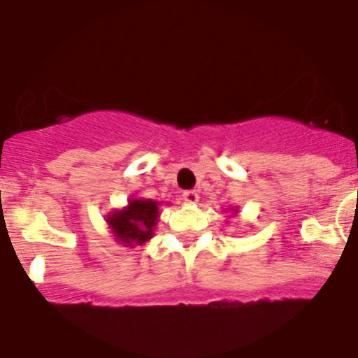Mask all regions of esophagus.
I'll list each match as a JSON object with an SVG mask.
<instances>
[{
	"mask_svg": "<svg viewBox=\"0 0 358 358\" xmlns=\"http://www.w3.org/2000/svg\"><path fill=\"white\" fill-rule=\"evenodd\" d=\"M182 199H185L188 204H195V202L199 201V194L195 189H186L185 194H182Z\"/></svg>",
	"mask_w": 358,
	"mask_h": 358,
	"instance_id": "34e87169",
	"label": "esophagus"
}]
</instances>
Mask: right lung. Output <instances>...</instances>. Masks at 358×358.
I'll return each instance as SVG.
<instances>
[{"mask_svg": "<svg viewBox=\"0 0 358 358\" xmlns=\"http://www.w3.org/2000/svg\"><path fill=\"white\" fill-rule=\"evenodd\" d=\"M159 217L157 202L131 201L123 211H116L109 217V226L116 238L129 245H141L154 235V226Z\"/></svg>", "mask_w": 358, "mask_h": 358, "instance_id": "1", "label": "right lung"}]
</instances>
